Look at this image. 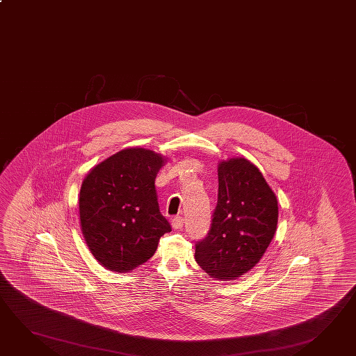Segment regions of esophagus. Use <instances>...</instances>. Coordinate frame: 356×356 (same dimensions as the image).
<instances>
[{
	"label": "esophagus",
	"mask_w": 356,
	"mask_h": 356,
	"mask_svg": "<svg viewBox=\"0 0 356 356\" xmlns=\"http://www.w3.org/2000/svg\"><path fill=\"white\" fill-rule=\"evenodd\" d=\"M183 225H184V220H183V217L177 216L172 220V227L175 229V230L181 229V227H183Z\"/></svg>",
	"instance_id": "34e87169"
}]
</instances>
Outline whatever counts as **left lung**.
I'll return each mask as SVG.
<instances>
[{"mask_svg": "<svg viewBox=\"0 0 356 356\" xmlns=\"http://www.w3.org/2000/svg\"><path fill=\"white\" fill-rule=\"evenodd\" d=\"M211 230L195 244L197 264L217 280H235L263 258L277 230L278 201L257 165L221 161Z\"/></svg>", "mask_w": 356, "mask_h": 356, "instance_id": "left-lung-1", "label": "left lung"}]
</instances>
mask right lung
Masks as SVG:
<instances>
[{
  "label": "right lung",
  "instance_id": "1",
  "mask_svg": "<svg viewBox=\"0 0 356 356\" xmlns=\"http://www.w3.org/2000/svg\"><path fill=\"white\" fill-rule=\"evenodd\" d=\"M165 156L127 147L92 168L79 192V220L93 257L107 270L131 272L156 251L170 225L159 211L155 178Z\"/></svg>",
  "mask_w": 356,
  "mask_h": 356
}]
</instances>
